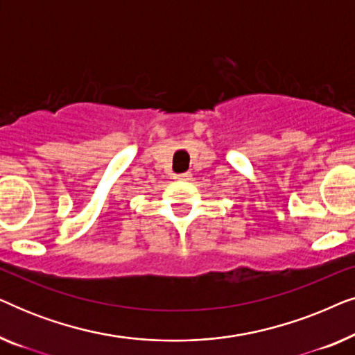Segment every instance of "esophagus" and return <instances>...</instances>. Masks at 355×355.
Masks as SVG:
<instances>
[{
  "mask_svg": "<svg viewBox=\"0 0 355 355\" xmlns=\"http://www.w3.org/2000/svg\"><path fill=\"white\" fill-rule=\"evenodd\" d=\"M192 178L191 173H181V174H176L174 179H179V181H189V179Z\"/></svg>",
  "mask_w": 355,
  "mask_h": 355,
  "instance_id": "34e87169",
  "label": "esophagus"
}]
</instances>
